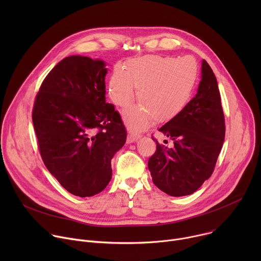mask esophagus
<instances>
[{
    "mask_svg": "<svg viewBox=\"0 0 261 261\" xmlns=\"http://www.w3.org/2000/svg\"><path fill=\"white\" fill-rule=\"evenodd\" d=\"M140 137L139 134H133V133H129L127 136V142L128 143H132L134 141H136L138 138Z\"/></svg>",
    "mask_w": 261,
    "mask_h": 261,
    "instance_id": "34e87169",
    "label": "esophagus"
}]
</instances>
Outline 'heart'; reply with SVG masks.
I'll use <instances>...</instances> for the list:
<instances>
[{
  "mask_svg": "<svg viewBox=\"0 0 261 261\" xmlns=\"http://www.w3.org/2000/svg\"><path fill=\"white\" fill-rule=\"evenodd\" d=\"M198 81V66L191 57L179 59L148 55L118 66L108 82V95L121 109L128 108L137 89L141 104L125 114L127 127L138 132L155 119L168 121L179 115L190 102Z\"/></svg>",
  "mask_w": 261,
  "mask_h": 261,
  "instance_id": "1",
  "label": "heart"
}]
</instances>
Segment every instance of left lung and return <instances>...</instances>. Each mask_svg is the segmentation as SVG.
I'll list each match as a JSON object with an SVG mask.
<instances>
[{"mask_svg": "<svg viewBox=\"0 0 261 261\" xmlns=\"http://www.w3.org/2000/svg\"><path fill=\"white\" fill-rule=\"evenodd\" d=\"M159 131L173 145L168 147L156 140L157 150L147 163L154 184L174 197L194 193L212 175L225 137L218 83L205 60L197 94Z\"/></svg>", "mask_w": 261, "mask_h": 261, "instance_id": "left-lung-1", "label": "left lung"}]
</instances>
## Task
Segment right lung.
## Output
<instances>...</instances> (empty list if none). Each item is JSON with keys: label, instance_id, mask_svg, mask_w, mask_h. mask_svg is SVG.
<instances>
[{"label": "right lung", "instance_id": "obj_1", "mask_svg": "<svg viewBox=\"0 0 261 261\" xmlns=\"http://www.w3.org/2000/svg\"><path fill=\"white\" fill-rule=\"evenodd\" d=\"M105 66L98 59L65 58L47 74L33 108L46 168L80 197L106 188L113 175L111 159L127 138L120 114L105 102Z\"/></svg>", "mask_w": 261, "mask_h": 261}]
</instances>
